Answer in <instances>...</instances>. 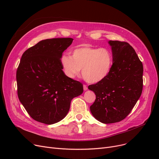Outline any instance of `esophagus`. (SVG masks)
Here are the masks:
<instances>
[{"label":"esophagus","mask_w":159,"mask_h":159,"mask_svg":"<svg viewBox=\"0 0 159 159\" xmlns=\"http://www.w3.org/2000/svg\"><path fill=\"white\" fill-rule=\"evenodd\" d=\"M83 89H84V90H87V89H88V87H87V85H86V84L83 85Z\"/></svg>","instance_id":"34e87169"}]
</instances>
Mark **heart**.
I'll use <instances>...</instances> for the list:
<instances>
[{"instance_id": "1", "label": "heart", "mask_w": 159, "mask_h": 159, "mask_svg": "<svg viewBox=\"0 0 159 159\" xmlns=\"http://www.w3.org/2000/svg\"><path fill=\"white\" fill-rule=\"evenodd\" d=\"M113 55L107 48L81 47L74 49L72 57L63 55L61 65L64 74L74 79L83 69L82 75L89 83H96L105 79L112 68Z\"/></svg>"}]
</instances>
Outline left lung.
Returning <instances> with one entry per match:
<instances>
[{"instance_id": "8db88e82", "label": "left lung", "mask_w": 159, "mask_h": 159, "mask_svg": "<svg viewBox=\"0 0 159 159\" xmlns=\"http://www.w3.org/2000/svg\"><path fill=\"white\" fill-rule=\"evenodd\" d=\"M114 63L107 77L89 89L96 94L90 109L103 124L119 122L129 115L143 90L142 62L135 49L127 42L109 41Z\"/></svg>"}]
</instances>
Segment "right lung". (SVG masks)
Masks as SVG:
<instances>
[{"mask_svg": "<svg viewBox=\"0 0 159 159\" xmlns=\"http://www.w3.org/2000/svg\"><path fill=\"white\" fill-rule=\"evenodd\" d=\"M73 38L40 41L23 53L16 71L18 98L32 119L53 124L67 114L70 102L83 93L79 81L66 76L61 58Z\"/></svg>", "mask_w": 159, "mask_h": 159, "instance_id": "add662e5", "label": "right lung"}]
</instances>
